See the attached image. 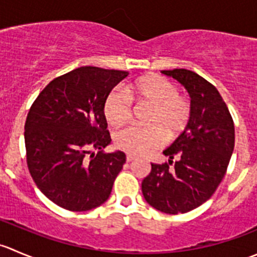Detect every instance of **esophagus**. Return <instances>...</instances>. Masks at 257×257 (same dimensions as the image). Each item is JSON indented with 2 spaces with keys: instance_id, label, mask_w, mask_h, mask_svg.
Listing matches in <instances>:
<instances>
[{
  "instance_id": "1",
  "label": "esophagus",
  "mask_w": 257,
  "mask_h": 257,
  "mask_svg": "<svg viewBox=\"0 0 257 257\" xmlns=\"http://www.w3.org/2000/svg\"><path fill=\"white\" fill-rule=\"evenodd\" d=\"M136 159H137V157H134V155H131V154L126 155V162L128 163L133 162V160H136Z\"/></svg>"
}]
</instances>
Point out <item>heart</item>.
Segmentation results:
<instances>
[{
    "mask_svg": "<svg viewBox=\"0 0 257 257\" xmlns=\"http://www.w3.org/2000/svg\"><path fill=\"white\" fill-rule=\"evenodd\" d=\"M125 92L137 103L150 105L144 119L148 126H129L118 132L114 143L131 155H147L164 142L177 139L191 118L190 100L179 94L178 87L159 74H145L125 85ZM104 115L110 125L121 126L131 119L126 98L112 92L104 102Z\"/></svg>",
    "mask_w": 257,
    "mask_h": 257,
    "instance_id": "obj_1",
    "label": "heart"
}]
</instances>
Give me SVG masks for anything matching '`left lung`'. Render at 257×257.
Listing matches in <instances>:
<instances>
[{
	"instance_id": "obj_1",
	"label": "left lung",
	"mask_w": 257,
	"mask_h": 257,
	"mask_svg": "<svg viewBox=\"0 0 257 257\" xmlns=\"http://www.w3.org/2000/svg\"><path fill=\"white\" fill-rule=\"evenodd\" d=\"M162 73L188 90L191 118L177 141L163 152L169 163L152 164L142 191L154 209L184 214L209 200L221 183L234 152V121L220 93L203 77L183 68ZM174 157L178 160L170 168Z\"/></svg>"
}]
</instances>
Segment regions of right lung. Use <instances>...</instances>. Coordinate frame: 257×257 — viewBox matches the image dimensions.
Masks as SVG:
<instances>
[{
    "instance_id": "right-lung-1",
    "label": "right lung",
    "mask_w": 257,
    "mask_h": 257,
    "mask_svg": "<svg viewBox=\"0 0 257 257\" xmlns=\"http://www.w3.org/2000/svg\"><path fill=\"white\" fill-rule=\"evenodd\" d=\"M126 76L90 66L73 69L49 82L28 112V170L37 188L61 208L87 211L109 198L125 154L103 153L112 142L104 102Z\"/></svg>"
}]
</instances>
